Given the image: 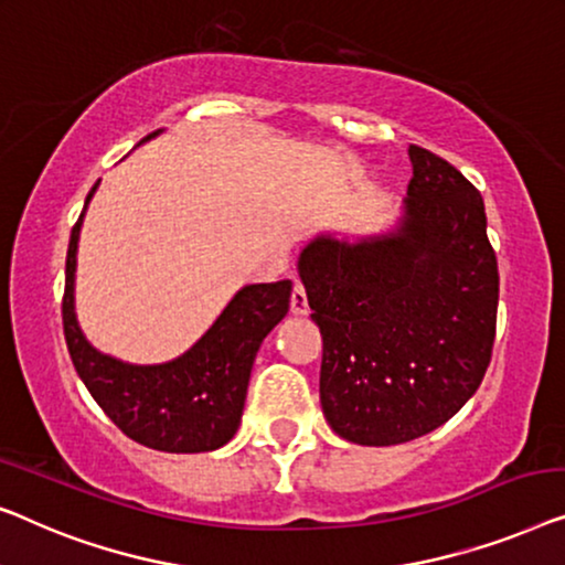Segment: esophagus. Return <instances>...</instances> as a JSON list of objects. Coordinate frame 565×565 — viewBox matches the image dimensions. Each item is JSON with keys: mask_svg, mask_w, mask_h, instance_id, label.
<instances>
[{"mask_svg": "<svg viewBox=\"0 0 565 565\" xmlns=\"http://www.w3.org/2000/svg\"><path fill=\"white\" fill-rule=\"evenodd\" d=\"M307 312H309V307H307V294H305V286H301V284H294V291H291V315L305 317Z\"/></svg>", "mask_w": 565, "mask_h": 565, "instance_id": "1", "label": "esophagus"}]
</instances>
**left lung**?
Returning a JSON list of instances; mask_svg holds the SVG:
<instances>
[{
    "instance_id": "left-lung-1",
    "label": "left lung",
    "mask_w": 565,
    "mask_h": 565,
    "mask_svg": "<svg viewBox=\"0 0 565 565\" xmlns=\"http://www.w3.org/2000/svg\"><path fill=\"white\" fill-rule=\"evenodd\" d=\"M409 161L392 227L317 233L297 260L322 335V415L343 440L376 448L448 423L479 388L497 330L481 194L430 150L412 146Z\"/></svg>"
}]
</instances>
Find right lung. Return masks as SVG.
<instances>
[{
  "label": "right lung",
  "mask_w": 565,
  "mask_h": 565,
  "mask_svg": "<svg viewBox=\"0 0 565 565\" xmlns=\"http://www.w3.org/2000/svg\"><path fill=\"white\" fill-rule=\"evenodd\" d=\"M156 130L146 140H153ZM140 140V142H146ZM99 181L71 230L63 294V335L74 369L94 402L135 443L163 452H210L227 445L241 427L250 369L264 338L289 312L291 281L245 284L177 359L127 363L86 340L76 317V256L82 225Z\"/></svg>",
  "instance_id": "right-lung-1"
}]
</instances>
